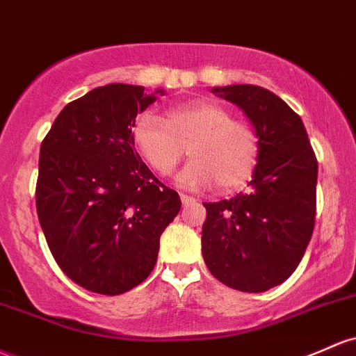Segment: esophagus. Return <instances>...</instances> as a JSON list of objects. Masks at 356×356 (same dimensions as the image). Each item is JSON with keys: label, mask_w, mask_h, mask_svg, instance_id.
Listing matches in <instances>:
<instances>
[{"label": "esophagus", "mask_w": 356, "mask_h": 356, "mask_svg": "<svg viewBox=\"0 0 356 356\" xmlns=\"http://www.w3.org/2000/svg\"><path fill=\"white\" fill-rule=\"evenodd\" d=\"M181 201H182V206H189V204H193L194 199L191 197V196H187V194H182L181 193Z\"/></svg>", "instance_id": "esophagus-1"}]
</instances>
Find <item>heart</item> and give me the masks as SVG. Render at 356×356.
Instances as JSON below:
<instances>
[{
	"mask_svg": "<svg viewBox=\"0 0 356 356\" xmlns=\"http://www.w3.org/2000/svg\"><path fill=\"white\" fill-rule=\"evenodd\" d=\"M131 140L160 175L172 174L189 147L193 160L177 181L191 189L216 184L220 193H232L247 184L259 160L255 130L211 101L177 104L163 118L143 113L131 124Z\"/></svg>",
	"mask_w": 356,
	"mask_h": 356,
	"instance_id": "1",
	"label": "heart"
}]
</instances>
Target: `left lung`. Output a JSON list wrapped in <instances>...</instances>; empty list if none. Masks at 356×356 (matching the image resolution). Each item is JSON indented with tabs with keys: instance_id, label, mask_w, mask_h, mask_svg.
<instances>
[{
	"instance_id": "8db88e82",
	"label": "left lung",
	"mask_w": 356,
	"mask_h": 356,
	"mask_svg": "<svg viewBox=\"0 0 356 356\" xmlns=\"http://www.w3.org/2000/svg\"><path fill=\"white\" fill-rule=\"evenodd\" d=\"M236 104L259 138L247 193L204 202L202 257L209 272L241 292H265L292 275L314 229L318 160L298 113L253 84L213 88Z\"/></svg>"
}]
</instances>
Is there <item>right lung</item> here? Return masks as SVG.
Returning a JSON list of instances; mask_svg holds the SVG:
<instances>
[{
	"mask_svg": "<svg viewBox=\"0 0 356 356\" xmlns=\"http://www.w3.org/2000/svg\"><path fill=\"white\" fill-rule=\"evenodd\" d=\"M106 84L72 101L40 147L37 213L62 272L91 292L118 296L157 264L160 235L181 197L152 174L131 140L136 115L165 91Z\"/></svg>",
	"mask_w": 356,
	"mask_h": 356,
	"instance_id": "obj_1",
	"label": "right lung"
}]
</instances>
